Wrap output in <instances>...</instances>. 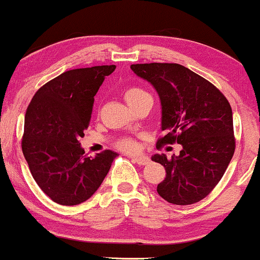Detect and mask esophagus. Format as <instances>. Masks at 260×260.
Listing matches in <instances>:
<instances>
[{
  "label": "esophagus",
  "mask_w": 260,
  "mask_h": 260,
  "mask_svg": "<svg viewBox=\"0 0 260 260\" xmlns=\"http://www.w3.org/2000/svg\"><path fill=\"white\" fill-rule=\"evenodd\" d=\"M134 161L139 165H147L150 161L149 158L147 155H136V156H131Z\"/></svg>",
  "instance_id": "obj_1"
}]
</instances>
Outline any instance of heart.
Here are the masks:
<instances>
[{"label":"heart","instance_id":"heart-1","mask_svg":"<svg viewBox=\"0 0 260 260\" xmlns=\"http://www.w3.org/2000/svg\"><path fill=\"white\" fill-rule=\"evenodd\" d=\"M145 95H147V92L143 91L142 89L136 88V86L127 88L126 90H124L123 92L124 100L126 101V104L129 106H133L134 104H136V102L139 101L140 99H142ZM118 147H119L121 150H125V152H134V150L137 149V143L136 141L131 139H124L118 143Z\"/></svg>","mask_w":260,"mask_h":260}]
</instances>
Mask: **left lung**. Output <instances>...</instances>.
I'll list each match as a JSON object with an SVG mask.
<instances>
[{
	"label": "left lung",
	"mask_w": 260,
	"mask_h": 260,
	"mask_svg": "<svg viewBox=\"0 0 260 260\" xmlns=\"http://www.w3.org/2000/svg\"><path fill=\"white\" fill-rule=\"evenodd\" d=\"M130 69L159 95L165 136L156 146H182L171 159L152 156L166 171L156 191L175 205L203 200L223 177L235 150L228 100L213 84L178 63H136Z\"/></svg>",
	"instance_id": "left-lung-1"
}]
</instances>
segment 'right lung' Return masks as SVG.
<instances>
[{
    "instance_id": "add662e5",
    "label": "right lung",
    "mask_w": 260,
    "mask_h": 260,
    "mask_svg": "<svg viewBox=\"0 0 260 260\" xmlns=\"http://www.w3.org/2000/svg\"><path fill=\"white\" fill-rule=\"evenodd\" d=\"M115 65L70 70L46 83L25 113L22 153L36 183L53 201L73 206L98 190L118 153L86 156L79 139L90 124L94 96Z\"/></svg>"
}]
</instances>
